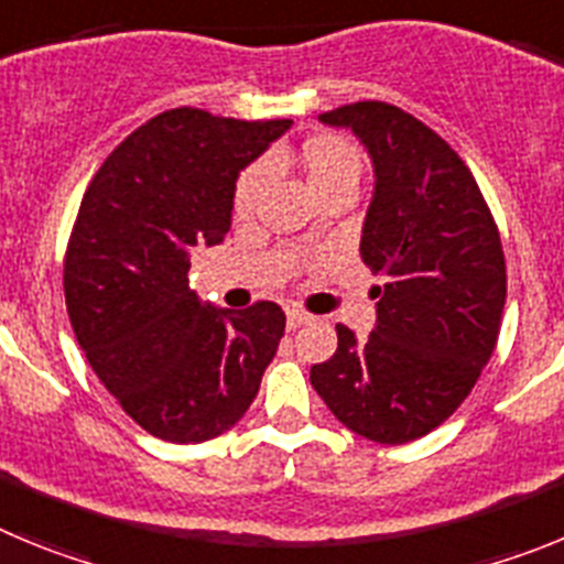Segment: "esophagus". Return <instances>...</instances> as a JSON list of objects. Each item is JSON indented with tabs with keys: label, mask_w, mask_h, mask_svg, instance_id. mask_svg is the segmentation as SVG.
Returning a JSON list of instances; mask_svg holds the SVG:
<instances>
[{
	"label": "esophagus",
	"mask_w": 564,
	"mask_h": 564,
	"mask_svg": "<svg viewBox=\"0 0 564 564\" xmlns=\"http://www.w3.org/2000/svg\"><path fill=\"white\" fill-rule=\"evenodd\" d=\"M307 322H311V313L299 311V307H291V311H288V327H293V330L307 325Z\"/></svg>",
	"instance_id": "34e87169"
}]
</instances>
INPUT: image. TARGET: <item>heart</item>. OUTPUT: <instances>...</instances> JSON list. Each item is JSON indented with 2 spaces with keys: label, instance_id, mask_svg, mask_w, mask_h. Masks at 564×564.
<instances>
[{
  "label": "heart",
  "instance_id": "1",
  "mask_svg": "<svg viewBox=\"0 0 564 564\" xmlns=\"http://www.w3.org/2000/svg\"><path fill=\"white\" fill-rule=\"evenodd\" d=\"M302 166H305L307 181H311L313 192H316V188L327 186L333 181H341V177L358 181L361 158H358V152L350 143L336 141V138H316V141L305 143V149H302ZM268 172H271V163L257 161L239 174L237 188H234V208H237V214L251 212L259 192L265 186Z\"/></svg>",
  "mask_w": 564,
  "mask_h": 564
}]
</instances>
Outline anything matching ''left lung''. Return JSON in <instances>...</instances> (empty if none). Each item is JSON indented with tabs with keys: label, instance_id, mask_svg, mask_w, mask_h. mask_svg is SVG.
I'll return each instance as SVG.
<instances>
[{
	"label": "left lung",
	"instance_id": "1",
	"mask_svg": "<svg viewBox=\"0 0 564 564\" xmlns=\"http://www.w3.org/2000/svg\"><path fill=\"white\" fill-rule=\"evenodd\" d=\"M318 121L352 129L370 152L361 259L387 282L372 291L370 338L336 325V352L313 364L311 383L347 430L398 446L441 426L495 352L506 307L500 231L460 154L415 115L358 101Z\"/></svg>",
	"mask_w": 564,
	"mask_h": 564
}]
</instances>
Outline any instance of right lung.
Listing matches in <instances>:
<instances>
[{"label": "right lung", "instance_id": "obj_1", "mask_svg": "<svg viewBox=\"0 0 564 564\" xmlns=\"http://www.w3.org/2000/svg\"><path fill=\"white\" fill-rule=\"evenodd\" d=\"M288 127L169 109L134 129L84 192L64 257L69 322L104 387L161 441L231 430L285 336L276 302L203 305L188 268L194 248L231 228L237 174Z\"/></svg>", "mask_w": 564, "mask_h": 564}]
</instances>
